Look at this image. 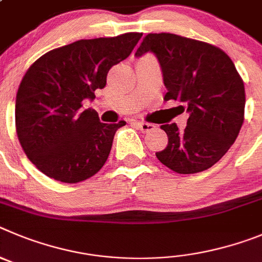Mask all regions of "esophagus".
Returning a JSON list of instances; mask_svg holds the SVG:
<instances>
[{
    "label": "esophagus",
    "instance_id": "34e87169",
    "mask_svg": "<svg viewBox=\"0 0 262 262\" xmlns=\"http://www.w3.org/2000/svg\"><path fill=\"white\" fill-rule=\"evenodd\" d=\"M138 128L141 129V130L143 132V133H147V132H151L152 129L155 128L154 124H150V122H143V121H136L134 122Z\"/></svg>",
    "mask_w": 262,
    "mask_h": 262
}]
</instances>
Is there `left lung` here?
Masks as SVG:
<instances>
[{
	"label": "left lung",
	"mask_w": 262,
	"mask_h": 262,
	"mask_svg": "<svg viewBox=\"0 0 262 262\" xmlns=\"http://www.w3.org/2000/svg\"><path fill=\"white\" fill-rule=\"evenodd\" d=\"M152 52L163 72L166 100H178L189 112L187 128L162 125L166 148L155 152L160 163L189 175L210 168L236 140L244 122V82L227 53L213 44L175 34H148L137 49Z\"/></svg>",
	"instance_id": "8db88e82"
}]
</instances>
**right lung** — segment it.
<instances>
[{
  "mask_svg": "<svg viewBox=\"0 0 262 262\" xmlns=\"http://www.w3.org/2000/svg\"><path fill=\"white\" fill-rule=\"evenodd\" d=\"M141 32L83 39L52 49L28 68L15 100V129L23 151L39 171L61 183L91 178L104 166L116 130L82 111L84 99L107 83V74L132 53Z\"/></svg>",
  "mask_w": 262,
  "mask_h": 262,
  "instance_id": "right-lung-1",
  "label": "right lung"
}]
</instances>
